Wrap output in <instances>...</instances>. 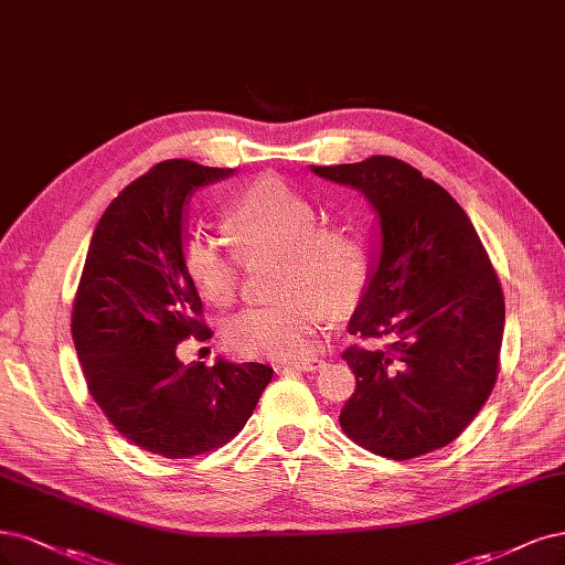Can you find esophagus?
Segmentation results:
<instances>
[{
	"mask_svg": "<svg viewBox=\"0 0 565 565\" xmlns=\"http://www.w3.org/2000/svg\"><path fill=\"white\" fill-rule=\"evenodd\" d=\"M287 366H291V369H299V372H318L320 366H324V360H320V358H303V360L289 362Z\"/></svg>",
	"mask_w": 565,
	"mask_h": 565,
	"instance_id": "obj_1",
	"label": "esophagus"
}]
</instances>
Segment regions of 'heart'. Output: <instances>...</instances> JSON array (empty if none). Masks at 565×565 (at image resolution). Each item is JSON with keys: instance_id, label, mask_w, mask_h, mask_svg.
<instances>
[{"instance_id": "1", "label": "heart", "mask_w": 565, "mask_h": 565, "mask_svg": "<svg viewBox=\"0 0 565 565\" xmlns=\"http://www.w3.org/2000/svg\"><path fill=\"white\" fill-rule=\"evenodd\" d=\"M322 207L276 174L252 182L228 210L231 241L245 259H276V303L245 308L224 327L231 350L289 360L308 353L324 316L355 308L372 278V245L353 222H322ZM184 270L201 297L228 306L238 297L243 259L210 231H193Z\"/></svg>"}]
</instances>
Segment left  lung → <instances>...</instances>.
Masks as SVG:
<instances>
[{"instance_id":"obj_1","label":"left lung","mask_w":565,"mask_h":565,"mask_svg":"<svg viewBox=\"0 0 565 565\" xmlns=\"http://www.w3.org/2000/svg\"><path fill=\"white\" fill-rule=\"evenodd\" d=\"M310 170L358 189L381 226L348 332L393 343L343 353L355 374L343 433L393 460L441 449L475 420L498 379L504 299L489 255L451 193L399 159Z\"/></svg>"}]
</instances>
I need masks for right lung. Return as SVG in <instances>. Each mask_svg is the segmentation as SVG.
Segmentation results:
<instances>
[{
  "label": "right lung",
  "mask_w": 565,
  "mask_h": 565,
  "mask_svg": "<svg viewBox=\"0 0 565 565\" xmlns=\"http://www.w3.org/2000/svg\"><path fill=\"white\" fill-rule=\"evenodd\" d=\"M233 168L172 159L128 184L97 222L72 308V339L88 393L128 441L191 458L236 437L274 369L217 360L184 364L178 343L212 337L184 270L193 191Z\"/></svg>",
  "instance_id": "add662e5"
}]
</instances>
